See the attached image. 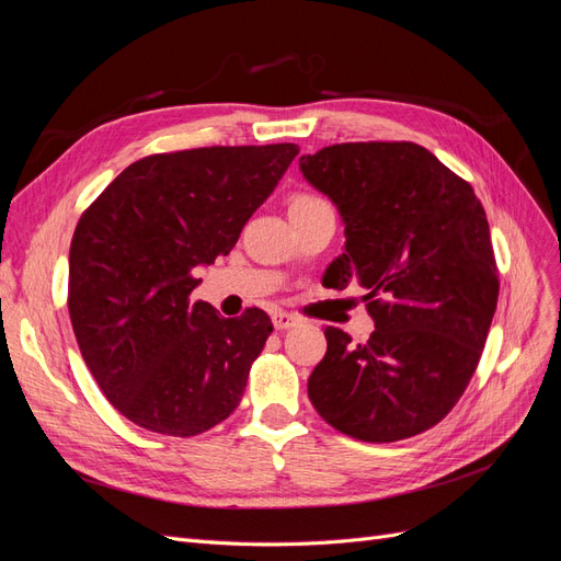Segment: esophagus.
<instances>
[{
	"label": "esophagus",
	"mask_w": 561,
	"mask_h": 561,
	"mask_svg": "<svg viewBox=\"0 0 561 561\" xmlns=\"http://www.w3.org/2000/svg\"><path fill=\"white\" fill-rule=\"evenodd\" d=\"M299 325H301V320H299L297 316H293V313H285V311L274 313V328H276L278 332L295 330V328H299Z\"/></svg>",
	"instance_id": "obj_1"
}]
</instances>
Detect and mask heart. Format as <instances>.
<instances>
[{
    "label": "heart",
    "instance_id": "1",
    "mask_svg": "<svg viewBox=\"0 0 561 561\" xmlns=\"http://www.w3.org/2000/svg\"><path fill=\"white\" fill-rule=\"evenodd\" d=\"M320 206H328V203L313 194H295L290 198V213H307V210H313Z\"/></svg>",
    "mask_w": 561,
    "mask_h": 561
}]
</instances>
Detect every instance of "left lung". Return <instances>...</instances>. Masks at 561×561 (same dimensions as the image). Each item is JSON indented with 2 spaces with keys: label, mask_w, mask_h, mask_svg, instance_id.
<instances>
[{
  "label": "left lung",
  "mask_w": 561,
  "mask_h": 561,
  "mask_svg": "<svg viewBox=\"0 0 561 561\" xmlns=\"http://www.w3.org/2000/svg\"><path fill=\"white\" fill-rule=\"evenodd\" d=\"M344 219L325 283L365 287L375 332L328 328L309 398L332 428L396 443L433 428L463 396L499 301L489 222L472 186L414 142H342L299 159Z\"/></svg>",
  "instance_id": "1"
}]
</instances>
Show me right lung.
<instances>
[{
	"instance_id": "right-lung-1",
	"label": "right lung",
	"mask_w": 561,
	"mask_h": 561,
	"mask_svg": "<svg viewBox=\"0 0 561 561\" xmlns=\"http://www.w3.org/2000/svg\"><path fill=\"white\" fill-rule=\"evenodd\" d=\"M297 154L293 142L151 154L83 210L67 309L100 390L140 428L192 437L239 407L274 325L262 309L222 318L194 301V268L229 254Z\"/></svg>"
}]
</instances>
